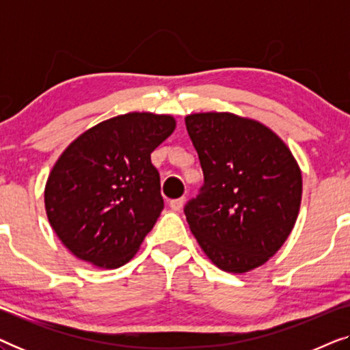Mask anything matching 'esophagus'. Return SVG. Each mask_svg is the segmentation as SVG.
<instances>
[{"label":"esophagus","instance_id":"34e87169","mask_svg":"<svg viewBox=\"0 0 350 350\" xmlns=\"http://www.w3.org/2000/svg\"><path fill=\"white\" fill-rule=\"evenodd\" d=\"M185 204V198H178V199H172L169 205L172 207V210H181V207H183Z\"/></svg>","mask_w":350,"mask_h":350}]
</instances>
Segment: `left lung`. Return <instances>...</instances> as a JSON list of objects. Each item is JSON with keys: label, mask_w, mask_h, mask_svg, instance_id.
I'll return each instance as SVG.
<instances>
[{"label": "left lung", "mask_w": 350, "mask_h": 350, "mask_svg": "<svg viewBox=\"0 0 350 350\" xmlns=\"http://www.w3.org/2000/svg\"><path fill=\"white\" fill-rule=\"evenodd\" d=\"M204 185L185 205L191 232L219 269L242 274L284 245L298 218L303 180L271 129L231 113L185 119Z\"/></svg>", "instance_id": "left-lung-1"}]
</instances>
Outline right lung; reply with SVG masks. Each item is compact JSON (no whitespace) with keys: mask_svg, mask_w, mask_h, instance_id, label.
<instances>
[{"mask_svg":"<svg viewBox=\"0 0 350 350\" xmlns=\"http://www.w3.org/2000/svg\"><path fill=\"white\" fill-rule=\"evenodd\" d=\"M175 131L165 114L129 113L79 135L46 183L49 223L79 260L116 269L135 255L164 208L151 152Z\"/></svg>","mask_w":350,"mask_h":350,"instance_id":"obj_1","label":"right lung"}]
</instances>
